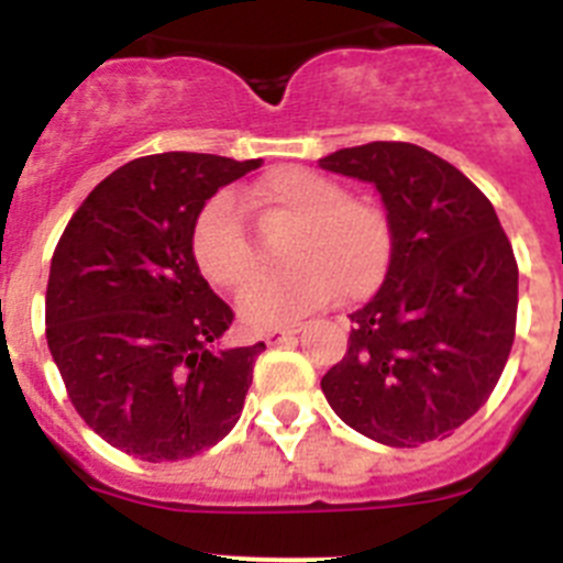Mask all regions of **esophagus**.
I'll list each match as a JSON object with an SVG mask.
<instances>
[{
	"instance_id": "esophagus-1",
	"label": "esophagus",
	"mask_w": 563,
	"mask_h": 563,
	"mask_svg": "<svg viewBox=\"0 0 563 563\" xmlns=\"http://www.w3.org/2000/svg\"><path fill=\"white\" fill-rule=\"evenodd\" d=\"M296 332H301V324H290V327H273V330L265 332V343L276 346V343H285L290 341Z\"/></svg>"
}]
</instances>
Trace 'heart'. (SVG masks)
<instances>
[{"label": "heart", "instance_id": "obj_1", "mask_svg": "<svg viewBox=\"0 0 563 563\" xmlns=\"http://www.w3.org/2000/svg\"><path fill=\"white\" fill-rule=\"evenodd\" d=\"M247 206L290 217L285 262L242 285L236 312L247 327L290 324L332 298L369 296L386 276L391 228L377 202L343 194L341 183L301 166H282L247 191ZM191 256L213 287L231 290L247 276L253 247L231 194H213L191 225Z\"/></svg>", "mask_w": 563, "mask_h": 563}]
</instances>
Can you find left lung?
I'll return each mask as SVG.
<instances>
[{"instance_id":"obj_1","label":"left lung","mask_w":563,"mask_h":563,"mask_svg":"<svg viewBox=\"0 0 563 563\" xmlns=\"http://www.w3.org/2000/svg\"><path fill=\"white\" fill-rule=\"evenodd\" d=\"M321 168L380 191L386 282L352 312L350 350L321 391L350 429L391 449L449 437L499 383L516 335L519 265L485 194L415 143L375 141Z\"/></svg>"}]
</instances>
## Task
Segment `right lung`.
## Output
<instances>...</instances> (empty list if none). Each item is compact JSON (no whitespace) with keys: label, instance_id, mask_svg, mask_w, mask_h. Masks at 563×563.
<instances>
[{"label":"right lung","instance_id":"obj_1","mask_svg":"<svg viewBox=\"0 0 563 563\" xmlns=\"http://www.w3.org/2000/svg\"><path fill=\"white\" fill-rule=\"evenodd\" d=\"M262 166L166 152L98 183L58 239L44 324L67 395L98 437L146 462L188 460L236 426L265 343L220 346L233 310L191 256L194 217Z\"/></svg>","mask_w":563,"mask_h":563}]
</instances>
